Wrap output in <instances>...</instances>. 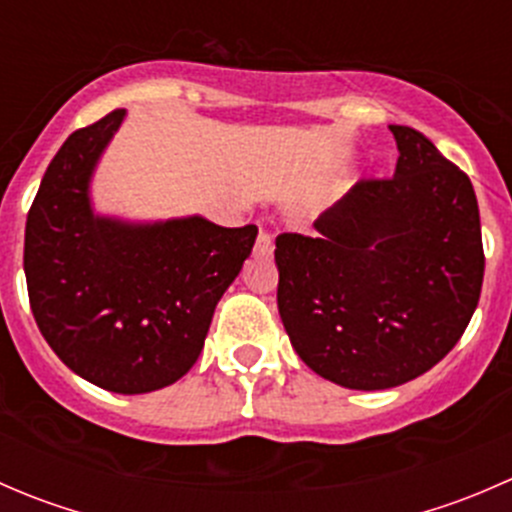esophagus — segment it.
<instances>
[{"label":"esophagus","instance_id":"obj_1","mask_svg":"<svg viewBox=\"0 0 512 512\" xmlns=\"http://www.w3.org/2000/svg\"><path fill=\"white\" fill-rule=\"evenodd\" d=\"M272 235L267 230H260V235H257V242H255V255L257 257H270L272 255Z\"/></svg>","mask_w":512,"mask_h":512}]
</instances>
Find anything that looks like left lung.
<instances>
[{"label":"left lung","mask_w":512,"mask_h":512,"mask_svg":"<svg viewBox=\"0 0 512 512\" xmlns=\"http://www.w3.org/2000/svg\"><path fill=\"white\" fill-rule=\"evenodd\" d=\"M389 180H361L277 237V307L299 359L344 389L379 391L426 374L466 332L483 285L473 185L423 133L389 126Z\"/></svg>","instance_id":"obj_1"}]
</instances>
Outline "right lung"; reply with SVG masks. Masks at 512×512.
<instances>
[{
  "label": "right lung",
  "mask_w": 512,
  "mask_h": 512,
  "mask_svg": "<svg viewBox=\"0 0 512 512\" xmlns=\"http://www.w3.org/2000/svg\"><path fill=\"white\" fill-rule=\"evenodd\" d=\"M123 118L116 108L71 133L49 163L27 218L24 275L39 332L74 374L148 394L193 369L257 227L96 213L91 180Z\"/></svg>",
  "instance_id": "obj_1"
}]
</instances>
